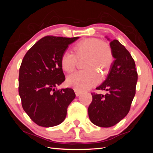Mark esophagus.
Listing matches in <instances>:
<instances>
[{"label": "esophagus", "mask_w": 153, "mask_h": 153, "mask_svg": "<svg viewBox=\"0 0 153 153\" xmlns=\"http://www.w3.org/2000/svg\"><path fill=\"white\" fill-rule=\"evenodd\" d=\"M74 91H75V93H76V97H79V96L82 94V92H80V91H79V90H76V89H75V90H74Z\"/></svg>", "instance_id": "esophagus-1"}]
</instances>
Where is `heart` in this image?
I'll use <instances>...</instances> for the list:
<instances>
[{"label": "heart", "instance_id": "obj_1", "mask_svg": "<svg viewBox=\"0 0 153 153\" xmlns=\"http://www.w3.org/2000/svg\"><path fill=\"white\" fill-rule=\"evenodd\" d=\"M75 54L65 51L61 58V67L64 71L70 72L76 65L77 59L86 56V69L76 71L67 77V84L76 90L83 91L97 85L100 81V69L107 74L113 62V54L111 46L98 38H86L75 45Z\"/></svg>", "mask_w": 153, "mask_h": 153}]
</instances>
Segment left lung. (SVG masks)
<instances>
[{
  "label": "left lung",
  "instance_id": "8db88e82",
  "mask_svg": "<svg viewBox=\"0 0 153 153\" xmlns=\"http://www.w3.org/2000/svg\"><path fill=\"white\" fill-rule=\"evenodd\" d=\"M106 38L111 41L115 60L107 78L97 89L107 93H92V101L88 109L91 122L102 128L115 126L128 115L138 81L135 62L130 53L117 40Z\"/></svg>",
  "mask_w": 153,
  "mask_h": 153
}]
</instances>
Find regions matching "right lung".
Returning <instances> with one entry per match:
<instances>
[{
	"mask_svg": "<svg viewBox=\"0 0 153 153\" xmlns=\"http://www.w3.org/2000/svg\"><path fill=\"white\" fill-rule=\"evenodd\" d=\"M79 37L45 36L25 54L19 69V94L25 112L37 125L49 128L65 120L76 94L73 89L55 90L65 77L61 58Z\"/></svg>",
	"mask_w": 153,
	"mask_h": 153,
	"instance_id": "right-lung-1",
	"label": "right lung"
}]
</instances>
